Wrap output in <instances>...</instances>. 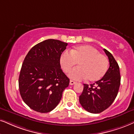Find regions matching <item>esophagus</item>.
<instances>
[{"label": "esophagus", "mask_w": 134, "mask_h": 134, "mask_svg": "<svg viewBox=\"0 0 134 134\" xmlns=\"http://www.w3.org/2000/svg\"><path fill=\"white\" fill-rule=\"evenodd\" d=\"M75 83H76V82H74V81L70 80V85H74V84H75Z\"/></svg>", "instance_id": "esophagus-1"}]
</instances>
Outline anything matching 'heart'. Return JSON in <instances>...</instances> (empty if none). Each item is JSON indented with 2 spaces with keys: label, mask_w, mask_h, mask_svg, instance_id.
<instances>
[{
  "label": "heart",
  "mask_w": 134,
  "mask_h": 134,
  "mask_svg": "<svg viewBox=\"0 0 134 134\" xmlns=\"http://www.w3.org/2000/svg\"><path fill=\"white\" fill-rule=\"evenodd\" d=\"M77 63L79 67L73 69L69 75L74 80L87 79L96 82L104 77L108 70L109 60L107 57L99 54V51L90 45H82L64 52L60 55V64L66 73L70 72Z\"/></svg>",
  "instance_id": "heart-1"
}]
</instances>
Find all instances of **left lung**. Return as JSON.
<instances>
[{"instance_id": "obj_1", "label": "left lung", "mask_w": 134, "mask_h": 134, "mask_svg": "<svg viewBox=\"0 0 134 134\" xmlns=\"http://www.w3.org/2000/svg\"><path fill=\"white\" fill-rule=\"evenodd\" d=\"M109 59V67L104 77L93 84H83L82 93L79 96L82 106L88 112L98 114L112 104L118 95L120 84L119 67L113 55L104 49Z\"/></svg>"}]
</instances>
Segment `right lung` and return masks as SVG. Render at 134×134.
Here are the masks:
<instances>
[{"label": "right lung", "instance_id": "right-lung-1", "mask_svg": "<svg viewBox=\"0 0 134 134\" xmlns=\"http://www.w3.org/2000/svg\"><path fill=\"white\" fill-rule=\"evenodd\" d=\"M67 43L49 39L33 46L23 60L18 85L24 102L34 111L46 113L60 102L69 79L62 72L60 57Z\"/></svg>", "mask_w": 134, "mask_h": 134}]
</instances>
